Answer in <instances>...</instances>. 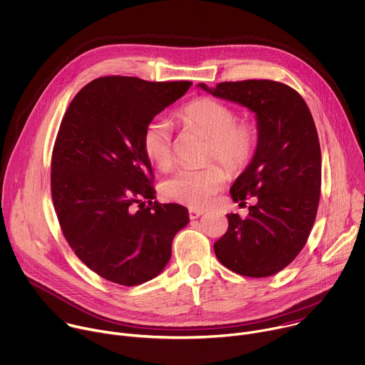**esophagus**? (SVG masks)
Segmentation results:
<instances>
[{"instance_id":"1","label":"esophagus","mask_w":365,"mask_h":365,"mask_svg":"<svg viewBox=\"0 0 365 365\" xmlns=\"http://www.w3.org/2000/svg\"><path fill=\"white\" fill-rule=\"evenodd\" d=\"M205 211L204 210H200V208H190L188 210V214H190V218L191 220H195V218H198L200 215H202Z\"/></svg>"}]
</instances>
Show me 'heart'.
<instances>
[{
	"instance_id": "b5f03b06",
	"label": "heart",
	"mask_w": 365,
	"mask_h": 365,
	"mask_svg": "<svg viewBox=\"0 0 365 365\" xmlns=\"http://www.w3.org/2000/svg\"><path fill=\"white\" fill-rule=\"evenodd\" d=\"M178 119L188 129L208 138L207 161H220L230 173L245 170L257 148V129L253 123L237 120V113L229 105L212 99L197 98L182 106ZM142 150L147 158L160 168L174 163L173 133L168 122L154 118L143 126ZM225 170L210 164L202 168L182 167L168 175L163 184V194L173 201L190 207H204L226 182Z\"/></svg>"
}]
</instances>
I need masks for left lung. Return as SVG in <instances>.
Returning a JSON list of instances; mask_svg holds the SVG:
<instances>
[{"instance_id": "1", "label": "left lung", "mask_w": 365, "mask_h": 365, "mask_svg": "<svg viewBox=\"0 0 365 365\" xmlns=\"http://www.w3.org/2000/svg\"><path fill=\"white\" fill-rule=\"evenodd\" d=\"M198 88L246 106L256 115L257 148L230 188L233 201L249 205L247 217L227 214L229 229L214 243L217 259L249 277L284 269L304 249L319 204L321 147L302 96L273 81L223 82Z\"/></svg>"}]
</instances>
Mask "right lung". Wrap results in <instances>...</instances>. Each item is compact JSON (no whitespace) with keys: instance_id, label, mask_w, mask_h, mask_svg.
<instances>
[{"instance_id":"obj_1","label":"right lung","mask_w":365,"mask_h":365,"mask_svg":"<svg viewBox=\"0 0 365 365\" xmlns=\"http://www.w3.org/2000/svg\"><path fill=\"white\" fill-rule=\"evenodd\" d=\"M191 85L99 78L63 116L51 157L54 210L71 250L109 282L136 286L158 276L190 220L185 207L154 201L140 136Z\"/></svg>"}]
</instances>
